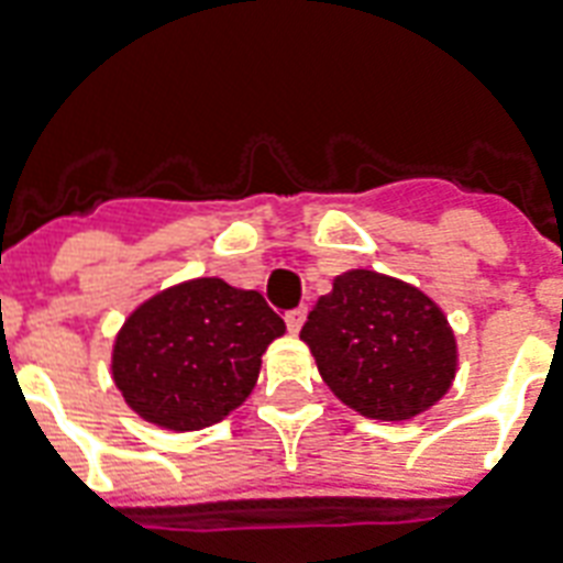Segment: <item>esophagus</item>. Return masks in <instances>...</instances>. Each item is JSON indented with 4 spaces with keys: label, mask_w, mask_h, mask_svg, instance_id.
<instances>
[{
    "label": "esophagus",
    "mask_w": 563,
    "mask_h": 563,
    "mask_svg": "<svg viewBox=\"0 0 563 563\" xmlns=\"http://www.w3.org/2000/svg\"><path fill=\"white\" fill-rule=\"evenodd\" d=\"M303 321H307V307H295L286 312V327H289V333H300Z\"/></svg>",
    "instance_id": "obj_1"
}]
</instances>
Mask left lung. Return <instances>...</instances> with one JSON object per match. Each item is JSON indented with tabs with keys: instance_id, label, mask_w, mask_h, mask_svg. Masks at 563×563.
<instances>
[{
	"instance_id": "8db88e82",
	"label": "left lung",
	"mask_w": 563,
	"mask_h": 563,
	"mask_svg": "<svg viewBox=\"0 0 563 563\" xmlns=\"http://www.w3.org/2000/svg\"><path fill=\"white\" fill-rule=\"evenodd\" d=\"M300 339L330 391L365 418H415L444 397L455 376L444 312L409 283L365 268L335 277Z\"/></svg>"
}]
</instances>
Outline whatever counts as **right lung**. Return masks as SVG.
Masks as SVG:
<instances>
[{"mask_svg":"<svg viewBox=\"0 0 563 563\" xmlns=\"http://www.w3.org/2000/svg\"><path fill=\"white\" fill-rule=\"evenodd\" d=\"M283 333L260 291L198 277L134 309L113 344V383L148 423L212 427L245 402L265 347Z\"/></svg>","mask_w":563,"mask_h":563,"instance_id":"obj_1","label":"right lung"}]
</instances>
